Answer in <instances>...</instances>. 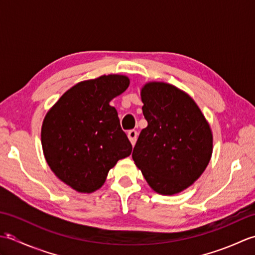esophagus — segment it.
Segmentation results:
<instances>
[{
  "label": "esophagus",
  "mask_w": 255,
  "mask_h": 255,
  "mask_svg": "<svg viewBox=\"0 0 255 255\" xmlns=\"http://www.w3.org/2000/svg\"><path fill=\"white\" fill-rule=\"evenodd\" d=\"M127 136L129 138V140H130V142H131L132 145L136 143L137 138H138V132L136 130H129L128 133H127Z\"/></svg>",
  "instance_id": "34e87169"
}]
</instances>
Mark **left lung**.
Returning <instances> with one entry per match:
<instances>
[{
	"mask_svg": "<svg viewBox=\"0 0 255 255\" xmlns=\"http://www.w3.org/2000/svg\"><path fill=\"white\" fill-rule=\"evenodd\" d=\"M148 126L139 134L132 159L154 192L174 195L203 174L213 153V132L185 92L164 82L141 89Z\"/></svg>",
	"mask_w": 255,
	"mask_h": 255,
	"instance_id": "1",
	"label": "left lung"
}]
</instances>
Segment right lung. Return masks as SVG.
Here are the masks:
<instances>
[{"label": "right lung", "mask_w": 255, "mask_h": 255, "mask_svg": "<svg viewBox=\"0 0 255 255\" xmlns=\"http://www.w3.org/2000/svg\"><path fill=\"white\" fill-rule=\"evenodd\" d=\"M128 77L102 75L79 82L53 105L41 126L45 159L55 175L79 193H93L131 143L110 102L129 86Z\"/></svg>", "instance_id": "right-lung-1"}]
</instances>
